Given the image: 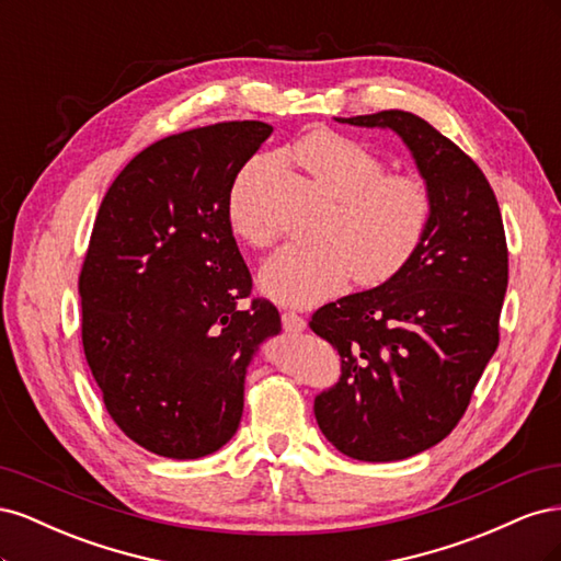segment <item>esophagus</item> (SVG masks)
Here are the masks:
<instances>
[{
    "instance_id": "34e87169",
    "label": "esophagus",
    "mask_w": 561,
    "mask_h": 561,
    "mask_svg": "<svg viewBox=\"0 0 561 561\" xmlns=\"http://www.w3.org/2000/svg\"><path fill=\"white\" fill-rule=\"evenodd\" d=\"M280 320H283V330L290 332V334H297V332L307 330V320H304L301 316H297L295 311H285L280 316Z\"/></svg>"
}]
</instances>
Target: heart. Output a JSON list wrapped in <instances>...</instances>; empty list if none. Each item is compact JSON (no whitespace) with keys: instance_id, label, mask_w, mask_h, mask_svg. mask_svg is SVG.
Masks as SVG:
<instances>
[{"instance_id":"obj_1","label":"heart","mask_w":561,"mask_h":561,"mask_svg":"<svg viewBox=\"0 0 561 561\" xmlns=\"http://www.w3.org/2000/svg\"><path fill=\"white\" fill-rule=\"evenodd\" d=\"M293 157L332 194L336 208L325 241L287 243L262 266L268 297L290 307H313L339 295L355 276L381 285L410 264L431 229L435 201L428 184L410 173H383L375 151L342 133L316 130L301 138ZM262 163H248L229 196L231 229L252 245H266L271 229L252 206Z\"/></svg>"}]
</instances>
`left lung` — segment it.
Listing matches in <instances>:
<instances>
[{
    "instance_id": "obj_1",
    "label": "left lung",
    "mask_w": 561,
    "mask_h": 561,
    "mask_svg": "<svg viewBox=\"0 0 561 561\" xmlns=\"http://www.w3.org/2000/svg\"><path fill=\"white\" fill-rule=\"evenodd\" d=\"M336 122L398 133L435 201L426 239L398 276L325 304L309 322L342 355V377L313 402L322 435L358 461H400L454 431L499 346L503 219L478 163L421 116Z\"/></svg>"
}]
</instances>
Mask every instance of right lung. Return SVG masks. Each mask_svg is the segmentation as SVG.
Here are the masks:
<instances>
[{
    "label": "right lung",
    "instance_id": "1",
    "mask_svg": "<svg viewBox=\"0 0 561 561\" xmlns=\"http://www.w3.org/2000/svg\"><path fill=\"white\" fill-rule=\"evenodd\" d=\"M225 122L149 145L107 190L79 276L81 342L114 423L165 458L225 447L245 371L280 332L229 222L236 175L271 135Z\"/></svg>",
    "mask_w": 561,
    "mask_h": 561
}]
</instances>
